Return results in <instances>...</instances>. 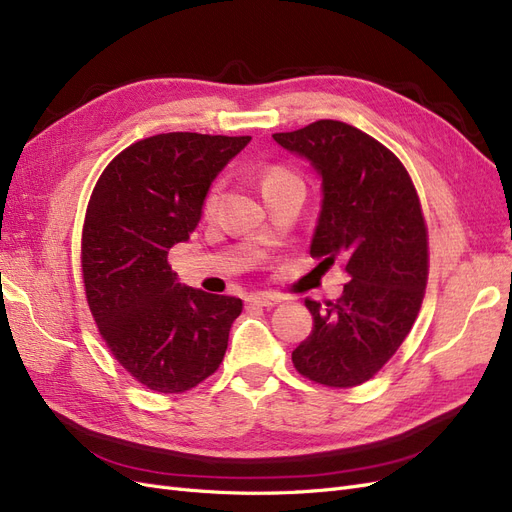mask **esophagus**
<instances>
[{"instance_id":"34e87169","label":"esophagus","mask_w":512,"mask_h":512,"mask_svg":"<svg viewBox=\"0 0 512 512\" xmlns=\"http://www.w3.org/2000/svg\"><path fill=\"white\" fill-rule=\"evenodd\" d=\"M278 302L280 300L276 298V295H270V293H255L249 300H246V304L257 306V308H274Z\"/></svg>"}]
</instances>
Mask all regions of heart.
I'll return each instance as SVG.
<instances>
[{"label": "heart", "instance_id": "1", "mask_svg": "<svg viewBox=\"0 0 512 512\" xmlns=\"http://www.w3.org/2000/svg\"><path fill=\"white\" fill-rule=\"evenodd\" d=\"M289 183H300V178L295 176L291 170L283 168V166H272V168H268L266 172H263V178H261L263 191L274 189V187H283V185H289ZM217 204H219V187L214 185V187L208 191L206 200H204V212H206V214H212L214 210H217Z\"/></svg>", "mask_w": 512, "mask_h": 512}]
</instances>
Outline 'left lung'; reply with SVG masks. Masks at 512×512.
Instances as JSON below:
<instances>
[{"label":"left lung","mask_w":512,"mask_h":512,"mask_svg":"<svg viewBox=\"0 0 512 512\" xmlns=\"http://www.w3.org/2000/svg\"><path fill=\"white\" fill-rule=\"evenodd\" d=\"M272 138L321 178L310 255L340 257L349 274L338 302L306 300L312 332L293 366L327 387L361 385L398 351L421 308L427 232L417 191L400 159L353 125L325 119Z\"/></svg>","instance_id":"obj_1"}]
</instances>
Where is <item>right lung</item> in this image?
Segmentation results:
<instances>
[{
	"mask_svg": "<svg viewBox=\"0 0 512 512\" xmlns=\"http://www.w3.org/2000/svg\"><path fill=\"white\" fill-rule=\"evenodd\" d=\"M249 136L174 131L131 144L97 180L82 229L87 302L112 355L148 389L180 393L219 368L242 300L178 283L168 253L202 219Z\"/></svg>",
	"mask_w": 512,
	"mask_h": 512,
	"instance_id": "1",
	"label": "right lung"
}]
</instances>
